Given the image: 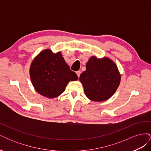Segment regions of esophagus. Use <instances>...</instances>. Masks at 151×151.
Returning <instances> with one entry per match:
<instances>
[{
  "label": "esophagus",
  "instance_id": "1",
  "mask_svg": "<svg viewBox=\"0 0 151 151\" xmlns=\"http://www.w3.org/2000/svg\"><path fill=\"white\" fill-rule=\"evenodd\" d=\"M81 73V72L80 70H78V71H77V72H76V74H77V76H78V77H80Z\"/></svg>",
  "mask_w": 151,
  "mask_h": 151
}]
</instances>
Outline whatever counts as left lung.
I'll list each match as a JSON object with an SVG mask.
<instances>
[{
    "mask_svg": "<svg viewBox=\"0 0 151 151\" xmlns=\"http://www.w3.org/2000/svg\"><path fill=\"white\" fill-rule=\"evenodd\" d=\"M86 70L80 76L84 93L91 101H104L115 93L120 83V74L116 64L110 59L91 57L86 63Z\"/></svg>",
    "mask_w": 151,
    "mask_h": 151,
    "instance_id": "left-lung-1",
    "label": "left lung"
}]
</instances>
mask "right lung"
<instances>
[{"instance_id": "add662e5", "label": "right lung", "mask_w": 151, "mask_h": 151, "mask_svg": "<svg viewBox=\"0 0 151 151\" xmlns=\"http://www.w3.org/2000/svg\"><path fill=\"white\" fill-rule=\"evenodd\" d=\"M29 74L36 91L49 98L58 96L64 92L68 82L78 79L61 53H53L49 49L41 52L35 57L31 64Z\"/></svg>"}]
</instances>
